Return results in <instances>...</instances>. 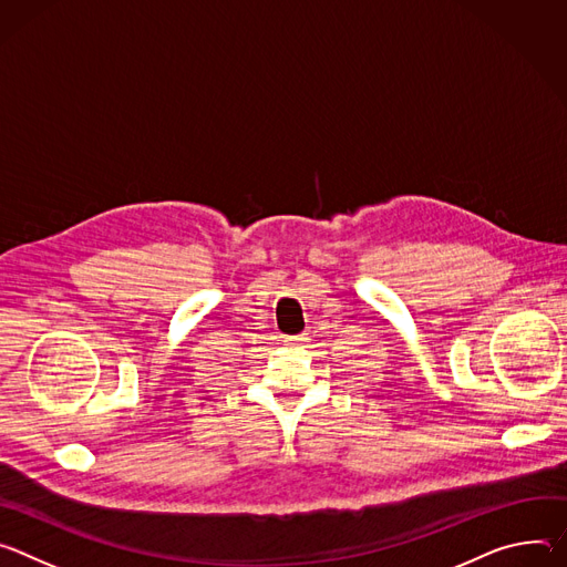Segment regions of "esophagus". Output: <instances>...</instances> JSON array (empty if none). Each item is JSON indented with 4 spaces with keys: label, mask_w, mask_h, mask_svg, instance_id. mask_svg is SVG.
I'll return each instance as SVG.
<instances>
[{
    "label": "esophagus",
    "mask_w": 567,
    "mask_h": 567,
    "mask_svg": "<svg viewBox=\"0 0 567 567\" xmlns=\"http://www.w3.org/2000/svg\"><path fill=\"white\" fill-rule=\"evenodd\" d=\"M308 336L306 333H299V336H290V338H286V344L288 347H292V349H297V347H306L308 344Z\"/></svg>",
    "instance_id": "obj_1"
}]
</instances>
